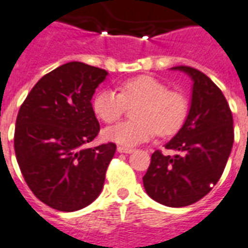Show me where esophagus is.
Returning a JSON list of instances; mask_svg holds the SVG:
<instances>
[{"label": "esophagus", "instance_id": "1", "mask_svg": "<svg viewBox=\"0 0 248 248\" xmlns=\"http://www.w3.org/2000/svg\"><path fill=\"white\" fill-rule=\"evenodd\" d=\"M117 150H118V153L130 154V153H133V151H134V149H131V147H124V146H118V147H117Z\"/></svg>", "mask_w": 248, "mask_h": 248}]
</instances>
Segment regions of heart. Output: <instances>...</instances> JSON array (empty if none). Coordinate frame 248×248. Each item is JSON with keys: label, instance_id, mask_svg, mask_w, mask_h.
<instances>
[{"label": "heart", "instance_id": "heart-1", "mask_svg": "<svg viewBox=\"0 0 248 248\" xmlns=\"http://www.w3.org/2000/svg\"><path fill=\"white\" fill-rule=\"evenodd\" d=\"M135 121H124L103 130L105 140L118 145L135 146L151 140L156 131L171 135L182 126L188 111L187 99L181 93L170 92L167 86L150 76L126 79L119 92L105 89L93 99V110L98 118L111 124L119 119L127 108L135 105Z\"/></svg>", "mask_w": 248, "mask_h": 248}]
</instances>
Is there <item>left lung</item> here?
I'll return each mask as SVG.
<instances>
[{"mask_svg": "<svg viewBox=\"0 0 248 248\" xmlns=\"http://www.w3.org/2000/svg\"><path fill=\"white\" fill-rule=\"evenodd\" d=\"M191 77V105L185 124L165 147L156 150L143 177L146 192L169 207H185L211 191L223 174L234 143L232 114L223 93L206 74L190 66H175Z\"/></svg>", "mask_w": 248, "mask_h": 248, "instance_id": "1", "label": "left lung"}]
</instances>
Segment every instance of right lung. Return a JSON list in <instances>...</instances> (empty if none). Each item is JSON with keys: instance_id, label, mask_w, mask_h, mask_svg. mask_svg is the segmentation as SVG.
Returning <instances> with one entry per match:
<instances>
[{"instance_id": "add662e5", "label": "right lung", "mask_w": 248, "mask_h": 248, "mask_svg": "<svg viewBox=\"0 0 248 248\" xmlns=\"http://www.w3.org/2000/svg\"><path fill=\"white\" fill-rule=\"evenodd\" d=\"M108 71L67 62L37 82L19 108L14 151L35 197L58 211H77L102 191L115 143L86 149L99 133L92 98Z\"/></svg>"}]
</instances>
